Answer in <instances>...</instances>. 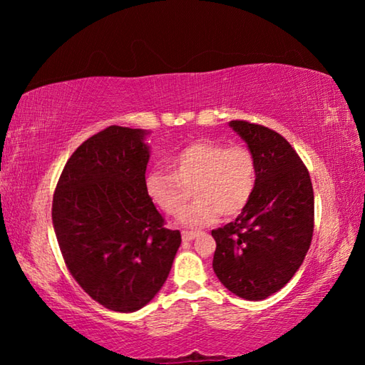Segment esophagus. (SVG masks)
I'll return each instance as SVG.
<instances>
[{
    "mask_svg": "<svg viewBox=\"0 0 365 365\" xmlns=\"http://www.w3.org/2000/svg\"><path fill=\"white\" fill-rule=\"evenodd\" d=\"M195 237H196V232H182L183 242H191V240H195Z\"/></svg>",
    "mask_w": 365,
    "mask_h": 365,
    "instance_id": "obj_1",
    "label": "esophagus"
}]
</instances>
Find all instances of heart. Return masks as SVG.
Here are the masks:
<instances>
[{"label": "heart", "mask_w": 365, "mask_h": 365, "mask_svg": "<svg viewBox=\"0 0 365 365\" xmlns=\"http://www.w3.org/2000/svg\"><path fill=\"white\" fill-rule=\"evenodd\" d=\"M169 170H150L145 190L150 200L168 215H180L188 227L211 224L222 214L232 217L248 205L256 187V159L243 145L225 146L220 141L200 140L169 158Z\"/></svg>", "instance_id": "heart-1"}]
</instances>
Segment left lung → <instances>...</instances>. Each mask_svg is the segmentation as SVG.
<instances>
[{
	"instance_id": "1",
	"label": "left lung",
	"mask_w": 365,
	"mask_h": 365,
	"mask_svg": "<svg viewBox=\"0 0 365 365\" xmlns=\"http://www.w3.org/2000/svg\"><path fill=\"white\" fill-rule=\"evenodd\" d=\"M256 159V187L235 222L212 230V267L233 294L261 301L292 280L314 232L311 177L292 145L275 130L232 120Z\"/></svg>"
}]
</instances>
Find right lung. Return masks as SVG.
Wrapping results in <instances>:
<instances>
[{
  "label": "right lung",
  "mask_w": 365,
  "mask_h": 365,
  "mask_svg": "<svg viewBox=\"0 0 365 365\" xmlns=\"http://www.w3.org/2000/svg\"><path fill=\"white\" fill-rule=\"evenodd\" d=\"M148 132L110 125L67 160L53 196V227L71 275L115 312L146 306L168 280L182 237L148 197Z\"/></svg>",
  "instance_id": "add662e5"
}]
</instances>
